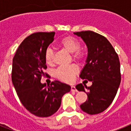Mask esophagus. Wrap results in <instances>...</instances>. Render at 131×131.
Wrapping results in <instances>:
<instances>
[{"label": "esophagus", "instance_id": "obj_1", "mask_svg": "<svg viewBox=\"0 0 131 131\" xmlns=\"http://www.w3.org/2000/svg\"><path fill=\"white\" fill-rule=\"evenodd\" d=\"M71 90L73 92H77V90L75 88V86H71Z\"/></svg>", "mask_w": 131, "mask_h": 131}]
</instances>
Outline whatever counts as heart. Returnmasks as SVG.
<instances>
[{"label":"heart","mask_w":131,"mask_h":131,"mask_svg":"<svg viewBox=\"0 0 131 131\" xmlns=\"http://www.w3.org/2000/svg\"><path fill=\"white\" fill-rule=\"evenodd\" d=\"M57 45L61 48L70 52L73 60L78 63H81L85 59V53L81 48V43L76 37L68 35L60 39L57 42ZM46 63L50 66L54 63V53L50 48H46L44 53ZM79 69L74 64L68 66H61L57 69L54 72L55 77L61 81L71 83L74 79L75 76L78 74Z\"/></svg>","instance_id":"obj_1"}]
</instances>
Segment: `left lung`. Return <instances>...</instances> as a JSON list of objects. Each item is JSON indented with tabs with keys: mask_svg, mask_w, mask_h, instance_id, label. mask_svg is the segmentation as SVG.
Segmentation results:
<instances>
[{
	"mask_svg": "<svg viewBox=\"0 0 131 131\" xmlns=\"http://www.w3.org/2000/svg\"><path fill=\"white\" fill-rule=\"evenodd\" d=\"M74 34L83 39L88 48L87 63L80 77L92 82L90 87L85 86L88 91L82 83L76 86L79 91H83L88 95L87 100L80 107L90 115L102 113L113 102L120 84L119 57L103 35L92 31L76 32Z\"/></svg>",
	"mask_w": 131,
	"mask_h": 131,
	"instance_id": "1",
	"label": "left lung"
}]
</instances>
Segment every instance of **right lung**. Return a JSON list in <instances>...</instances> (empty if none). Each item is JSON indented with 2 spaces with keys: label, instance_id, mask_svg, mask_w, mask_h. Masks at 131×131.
<instances>
[{
  "label": "right lung",
  "instance_id": "1",
  "mask_svg": "<svg viewBox=\"0 0 131 131\" xmlns=\"http://www.w3.org/2000/svg\"><path fill=\"white\" fill-rule=\"evenodd\" d=\"M54 32H38L23 40L13 58L12 83L19 99L31 113L38 117H49L57 111L61 98L70 91V86L58 81L50 85L41 83L47 76L44 53L54 40Z\"/></svg>",
  "mask_w": 131,
  "mask_h": 131
}]
</instances>
